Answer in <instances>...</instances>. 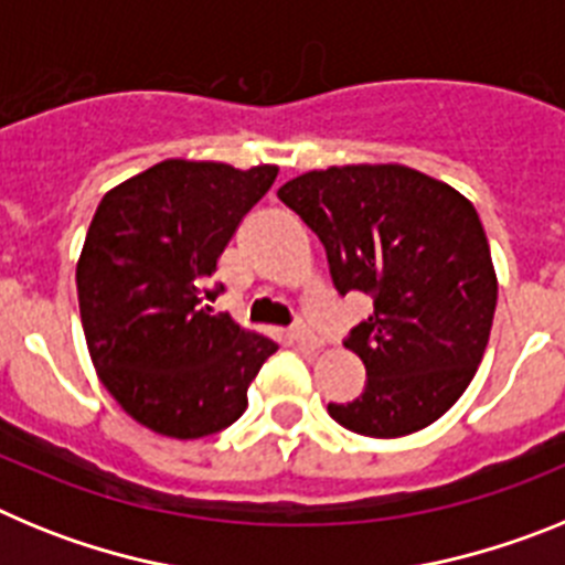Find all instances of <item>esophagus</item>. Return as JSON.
Returning a JSON list of instances; mask_svg holds the SVG:
<instances>
[{"label": "esophagus", "mask_w": 565, "mask_h": 565, "mask_svg": "<svg viewBox=\"0 0 565 565\" xmlns=\"http://www.w3.org/2000/svg\"><path fill=\"white\" fill-rule=\"evenodd\" d=\"M291 339L297 344H302V348H311V351H317L319 344H322V339H319L317 333L306 326V322H297V326L291 328Z\"/></svg>", "instance_id": "1"}]
</instances>
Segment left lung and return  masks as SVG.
Here are the masks:
<instances>
[{"label":"left lung","mask_w":565,"mask_h":565,"mask_svg":"<svg viewBox=\"0 0 565 565\" xmlns=\"http://www.w3.org/2000/svg\"><path fill=\"white\" fill-rule=\"evenodd\" d=\"M277 198L326 246L337 291L373 299L344 339L367 382L353 402L328 404L331 418L371 438L424 430L467 391L495 317L498 279L476 206L398 163L306 172Z\"/></svg>","instance_id":"obj_1"}]
</instances>
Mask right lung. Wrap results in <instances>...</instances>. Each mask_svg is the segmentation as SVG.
Segmentation results:
<instances>
[{"instance_id":"right-lung-1","label":"right lung","mask_w":565,"mask_h":565,"mask_svg":"<svg viewBox=\"0 0 565 565\" xmlns=\"http://www.w3.org/2000/svg\"><path fill=\"white\" fill-rule=\"evenodd\" d=\"M277 167L154 163L109 189L76 266L89 359L138 424L203 438L237 422L248 384L277 342L212 313L206 288L239 221L271 189Z\"/></svg>"}]
</instances>
